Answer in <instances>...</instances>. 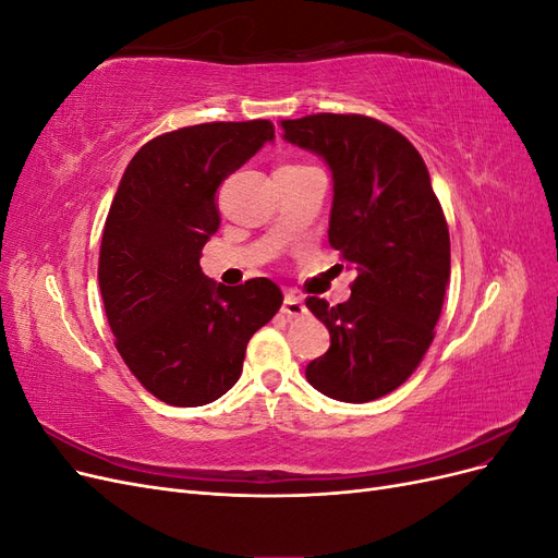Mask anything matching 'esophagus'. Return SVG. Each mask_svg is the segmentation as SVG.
I'll return each instance as SVG.
<instances>
[{"mask_svg":"<svg viewBox=\"0 0 558 558\" xmlns=\"http://www.w3.org/2000/svg\"><path fill=\"white\" fill-rule=\"evenodd\" d=\"M281 312L289 316V318H298V316H305L307 314V307L302 305V300L293 293H286L283 298V305H281Z\"/></svg>","mask_w":558,"mask_h":558,"instance_id":"obj_1","label":"esophagus"}]
</instances>
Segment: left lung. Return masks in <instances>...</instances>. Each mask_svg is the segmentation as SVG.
<instances>
[{"instance_id":"left-lung-1","label":"left lung","mask_w":558,"mask_h":558,"mask_svg":"<svg viewBox=\"0 0 558 558\" xmlns=\"http://www.w3.org/2000/svg\"><path fill=\"white\" fill-rule=\"evenodd\" d=\"M281 128L328 165V240L356 269L342 305L307 298L330 349L305 375L332 400L369 402L408 379L435 337L451 269L445 214L418 150L375 118L316 113Z\"/></svg>"}]
</instances>
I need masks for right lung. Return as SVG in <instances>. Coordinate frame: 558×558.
Wrapping results in <instances>:
<instances>
[{"mask_svg":"<svg viewBox=\"0 0 558 558\" xmlns=\"http://www.w3.org/2000/svg\"><path fill=\"white\" fill-rule=\"evenodd\" d=\"M275 140L269 121L202 123L144 144L118 183L99 248V291L116 349L146 391L177 408L228 393L251 335L283 295L275 281L216 283L199 267L221 226L216 193Z\"/></svg>","mask_w":558,"mask_h":558,"instance_id":"add662e5","label":"right lung"}]
</instances>
